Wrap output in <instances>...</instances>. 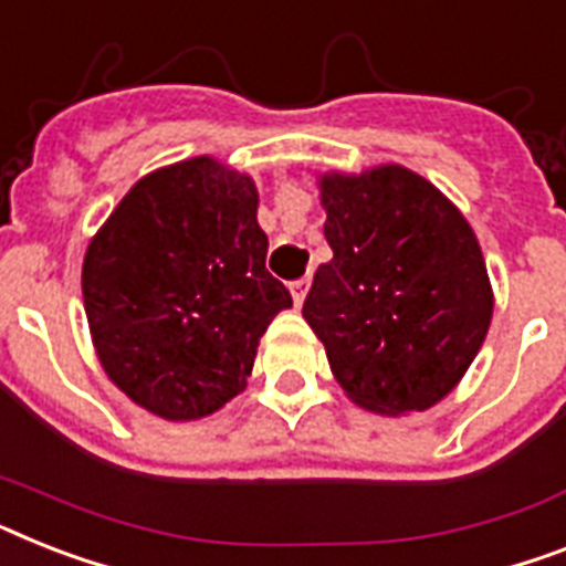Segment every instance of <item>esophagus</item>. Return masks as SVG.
Instances as JSON below:
<instances>
[{
  "label": "esophagus",
  "instance_id": "esophagus-1",
  "mask_svg": "<svg viewBox=\"0 0 566 566\" xmlns=\"http://www.w3.org/2000/svg\"><path fill=\"white\" fill-rule=\"evenodd\" d=\"M307 287H311V279H307V275H302V279H296V282L291 284L293 302H296V305H302V302H305V293H307Z\"/></svg>",
  "mask_w": 566,
  "mask_h": 566
}]
</instances>
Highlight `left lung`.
<instances>
[{"instance_id": "1", "label": "left lung", "mask_w": 566, "mask_h": 566, "mask_svg": "<svg viewBox=\"0 0 566 566\" xmlns=\"http://www.w3.org/2000/svg\"><path fill=\"white\" fill-rule=\"evenodd\" d=\"M325 241L302 316L363 410L403 416L442 401L489 334L494 293L474 229L401 165L325 174Z\"/></svg>"}]
</instances>
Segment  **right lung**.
Returning <instances> with one entry per match:
<instances>
[{"instance_id":"obj_1","label":"right lung","mask_w":566,"mask_h":566,"mask_svg":"<svg viewBox=\"0 0 566 566\" xmlns=\"http://www.w3.org/2000/svg\"><path fill=\"white\" fill-rule=\"evenodd\" d=\"M247 174L195 156L142 177L84 259V307L109 380L168 421L232 401L291 293L264 268Z\"/></svg>"}]
</instances>
